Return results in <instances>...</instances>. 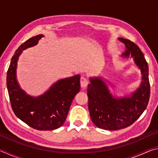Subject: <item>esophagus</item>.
<instances>
[{"label": "esophagus", "mask_w": 158, "mask_h": 158, "mask_svg": "<svg viewBox=\"0 0 158 158\" xmlns=\"http://www.w3.org/2000/svg\"><path fill=\"white\" fill-rule=\"evenodd\" d=\"M80 84H81V86L82 88H85L87 86L88 84H89L88 79L84 77H81V79H80Z\"/></svg>", "instance_id": "esophagus-1"}]
</instances>
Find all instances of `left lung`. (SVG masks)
I'll use <instances>...</instances> for the list:
<instances>
[{"label":"left lung","mask_w":158,"mask_h":158,"mask_svg":"<svg viewBox=\"0 0 158 158\" xmlns=\"http://www.w3.org/2000/svg\"><path fill=\"white\" fill-rule=\"evenodd\" d=\"M126 47L122 56L134 57L135 63L141 69L142 81L140 86L130 97L115 98L108 86L100 77L90 79L87 89L90 118L99 128L117 130L134 123L145 111L148 104L151 86L148 66L142 52L129 40L119 37Z\"/></svg>","instance_id":"8db88e82"}]
</instances>
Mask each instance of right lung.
Returning <instances> with one entry per match:
<instances>
[{
	"label": "right lung",
	"mask_w": 158,
	"mask_h": 158,
	"mask_svg": "<svg viewBox=\"0 0 158 158\" xmlns=\"http://www.w3.org/2000/svg\"><path fill=\"white\" fill-rule=\"evenodd\" d=\"M44 35L28 39L16 50L7 73V88L15 114L28 126L38 130L58 129L65 123L72 102L80 89V75L60 79L43 95L32 97L19 85L16 70L21 52L37 44Z\"/></svg>",
	"instance_id": "right-lung-1"
}]
</instances>
